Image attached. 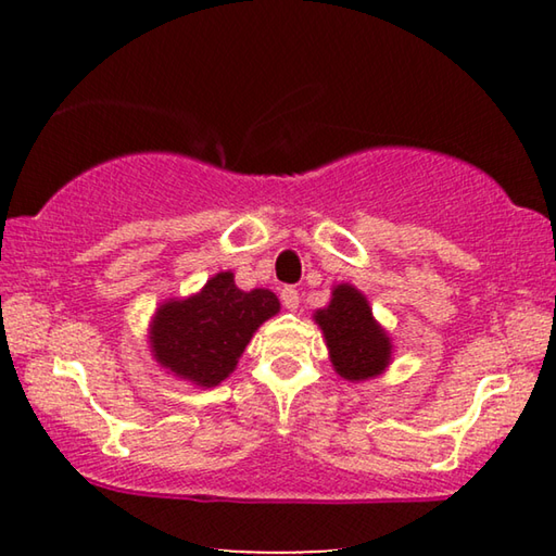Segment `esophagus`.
<instances>
[{"label": "esophagus", "mask_w": 556, "mask_h": 556, "mask_svg": "<svg viewBox=\"0 0 556 556\" xmlns=\"http://www.w3.org/2000/svg\"><path fill=\"white\" fill-rule=\"evenodd\" d=\"M281 304H285V308H289V312H296L299 308V291L294 287H285L281 289Z\"/></svg>", "instance_id": "1"}]
</instances>
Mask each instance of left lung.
<instances>
[{
  "label": "left lung",
  "instance_id": "8db88e82",
  "mask_svg": "<svg viewBox=\"0 0 556 556\" xmlns=\"http://www.w3.org/2000/svg\"><path fill=\"white\" fill-rule=\"evenodd\" d=\"M336 372L345 380H368L390 363V338L375 324L361 291L341 285L333 289L328 308L316 312Z\"/></svg>",
  "mask_w": 556,
  "mask_h": 556
}]
</instances>
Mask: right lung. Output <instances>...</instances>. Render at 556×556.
Instances as JSON below:
<instances>
[{
	"mask_svg": "<svg viewBox=\"0 0 556 556\" xmlns=\"http://www.w3.org/2000/svg\"><path fill=\"white\" fill-rule=\"evenodd\" d=\"M277 312L279 299L269 289L242 291L230 271H220L201 294L159 308L152 351L178 378L215 388L235 370L260 324Z\"/></svg>",
	"mask_w": 556,
	"mask_h": 556,
	"instance_id": "1",
	"label": "right lung"
}]
</instances>
